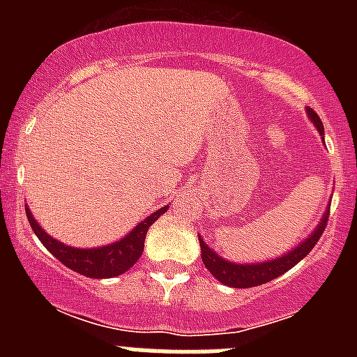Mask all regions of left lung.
Returning a JSON list of instances; mask_svg holds the SVG:
<instances>
[{"label": "left lung", "instance_id": "8db88e82", "mask_svg": "<svg viewBox=\"0 0 357 357\" xmlns=\"http://www.w3.org/2000/svg\"><path fill=\"white\" fill-rule=\"evenodd\" d=\"M307 118L311 119L320 135H324V125H321L320 118L313 109H305ZM331 204V202H329ZM327 218H329V207L326 209L324 216L320 218L318 225L304 241H301L295 248H291L286 254L279 255L275 259L263 261V263H232V261L223 259L222 255L216 254L213 248L207 245L202 236L198 234L200 239V250H202V261L206 264V268L216 277L222 284L230 286V288H254V286L266 284L270 280L277 279L288 270H291L296 263H301L309 252L313 250V247L318 243L320 236L324 234V229L327 225Z\"/></svg>", "mask_w": 357, "mask_h": 357}]
</instances>
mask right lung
Returning <instances> with one entry per match:
<instances>
[{
    "label": "right lung",
    "instance_id": "add662e5",
    "mask_svg": "<svg viewBox=\"0 0 357 357\" xmlns=\"http://www.w3.org/2000/svg\"><path fill=\"white\" fill-rule=\"evenodd\" d=\"M168 207L169 206L160 207L155 213H151L150 216L144 218L143 222L137 223L125 238L94 248L69 247L66 243L46 234V230L33 218L28 206L26 218L36 236L46 247V250L55 255L64 266H68L73 272L80 273V275L89 277V279H110V277L121 275L137 263V259H139L144 250V238H146L148 229L153 225V222L159 220L160 214L168 211Z\"/></svg>",
    "mask_w": 357,
    "mask_h": 357
}]
</instances>
